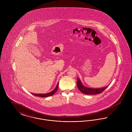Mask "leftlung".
<instances>
[{"mask_svg": "<svg viewBox=\"0 0 132 132\" xmlns=\"http://www.w3.org/2000/svg\"><path fill=\"white\" fill-rule=\"evenodd\" d=\"M77 87L78 89L83 94H89V95H94V94H98L101 93L103 92L108 86L104 87L101 88H90L84 86L81 81L80 79L78 77L77 81Z\"/></svg>", "mask_w": 132, "mask_h": 132, "instance_id": "8db88e82", "label": "left lung"}]
</instances>
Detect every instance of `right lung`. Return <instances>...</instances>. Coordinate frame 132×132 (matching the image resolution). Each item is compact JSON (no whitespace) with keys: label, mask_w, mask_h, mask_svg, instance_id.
<instances>
[{"label":"right lung","mask_w":132,"mask_h":132,"mask_svg":"<svg viewBox=\"0 0 132 132\" xmlns=\"http://www.w3.org/2000/svg\"><path fill=\"white\" fill-rule=\"evenodd\" d=\"M58 84H59V82L57 83L56 86V87L53 90L51 91L50 93H46V94H33V93H31V94H33L34 95H35V96L42 97H48V96H51V95H53V94H54V93L56 92L57 90L58 89Z\"/></svg>","instance_id":"obj_1"}]
</instances>
